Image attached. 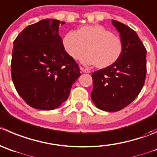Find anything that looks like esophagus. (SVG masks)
<instances>
[{
	"mask_svg": "<svg viewBox=\"0 0 157 157\" xmlns=\"http://www.w3.org/2000/svg\"><path fill=\"white\" fill-rule=\"evenodd\" d=\"M80 71H81V72H83V73H86V74H89V73L90 72V70H87V69L83 68V67H80Z\"/></svg>",
	"mask_w": 157,
	"mask_h": 157,
	"instance_id": "34e87169",
	"label": "esophagus"
}]
</instances>
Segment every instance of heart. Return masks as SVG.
I'll return each instance as SVG.
<instances>
[{
	"mask_svg": "<svg viewBox=\"0 0 157 157\" xmlns=\"http://www.w3.org/2000/svg\"><path fill=\"white\" fill-rule=\"evenodd\" d=\"M63 46L74 59L81 58L84 65L95 64L99 69L113 65L119 59L123 51L121 39L100 25H86L75 32H69L63 38Z\"/></svg>",
	"mask_w": 157,
	"mask_h": 157,
	"instance_id": "1",
	"label": "heart"
}]
</instances>
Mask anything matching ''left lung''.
Returning <instances> with one entry per match:
<instances>
[{"mask_svg":"<svg viewBox=\"0 0 157 157\" xmlns=\"http://www.w3.org/2000/svg\"><path fill=\"white\" fill-rule=\"evenodd\" d=\"M112 25L120 34L123 51L113 65L92 74L90 96L98 108L117 112L129 105L141 91L146 74V49L138 35L115 20Z\"/></svg>","mask_w":157,"mask_h":157,"instance_id":"1","label":"left lung"}]
</instances>
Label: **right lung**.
Instances as JSON below:
<instances>
[{
	"label": "right lung",
	"mask_w": 157,
	"mask_h": 157,
	"mask_svg": "<svg viewBox=\"0 0 157 157\" xmlns=\"http://www.w3.org/2000/svg\"><path fill=\"white\" fill-rule=\"evenodd\" d=\"M61 21L43 19L27 26L14 41L11 76L23 100L32 108L52 110L66 101L80 68L62 43Z\"/></svg>",
	"instance_id": "add662e5"
}]
</instances>
